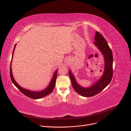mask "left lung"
<instances>
[{
  "mask_svg": "<svg viewBox=\"0 0 131 131\" xmlns=\"http://www.w3.org/2000/svg\"><path fill=\"white\" fill-rule=\"evenodd\" d=\"M94 44L101 51L104 59V70L102 76L94 83L88 88L81 86L77 82L71 71L69 70V75L71 84L76 92L84 97L93 96L101 92L111 82L113 74V57L112 51L104 37L96 31Z\"/></svg>",
  "mask_w": 131,
  "mask_h": 131,
  "instance_id": "1",
  "label": "left lung"
}]
</instances>
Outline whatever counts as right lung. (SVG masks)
I'll use <instances>...</instances> for the list:
<instances>
[{
	"label": "right lung",
	"instance_id": "1",
	"mask_svg": "<svg viewBox=\"0 0 131 131\" xmlns=\"http://www.w3.org/2000/svg\"><path fill=\"white\" fill-rule=\"evenodd\" d=\"M16 45V44L15 45L14 47V49L13 50L12 59H11V62H12V61L14 51ZM11 62V64H10V77H11V79L12 80V82L14 84V85L25 95H26V96H27L29 98L32 99H41L43 97H45V96L48 95L53 91V90H54V88L55 87V85L56 79H57L58 69L56 70L55 71V72H54L52 78L51 80L50 81L49 85L45 90H43L41 91H30V90L24 89V88L21 87L20 85H18V83H17V82L15 81V80L14 79V77L13 76V74H12V72Z\"/></svg>",
	"mask_w": 131,
	"mask_h": 131
}]
</instances>
